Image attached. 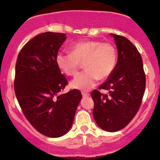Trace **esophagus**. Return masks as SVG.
I'll use <instances>...</instances> for the list:
<instances>
[{
	"label": "esophagus",
	"mask_w": 160,
	"mask_h": 160,
	"mask_svg": "<svg viewBox=\"0 0 160 160\" xmlns=\"http://www.w3.org/2000/svg\"><path fill=\"white\" fill-rule=\"evenodd\" d=\"M82 97H88L89 95V93L85 92H82Z\"/></svg>",
	"instance_id": "esophagus-1"
}]
</instances>
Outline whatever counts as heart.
I'll return each mask as SVG.
<instances>
[{"mask_svg": "<svg viewBox=\"0 0 160 160\" xmlns=\"http://www.w3.org/2000/svg\"><path fill=\"white\" fill-rule=\"evenodd\" d=\"M70 52H58L56 56V65L64 74L74 76L83 63L85 71L77 75L71 82L73 88L80 90H89L98 80L109 78L117 65V48L111 42L82 40L71 45Z\"/></svg>", "mask_w": 160, "mask_h": 160, "instance_id": "1", "label": "heart"}]
</instances>
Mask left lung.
I'll use <instances>...</instances> for the list:
<instances>
[{"mask_svg": "<svg viewBox=\"0 0 160 160\" xmlns=\"http://www.w3.org/2000/svg\"><path fill=\"white\" fill-rule=\"evenodd\" d=\"M117 45L118 58L114 71L98 87L92 92L94 101L93 117L102 129L119 131L131 122L142 102L146 86L143 61L136 47L127 38L111 34Z\"/></svg>", "mask_w": 160, "mask_h": 160, "instance_id": "left-lung-1", "label": "left lung"}]
</instances>
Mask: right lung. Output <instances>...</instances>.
Wrapping results in <instances>:
<instances>
[{
	"instance_id": "1",
	"label": "right lung",
	"mask_w": 160,
	"mask_h": 160,
	"mask_svg": "<svg viewBox=\"0 0 160 160\" xmlns=\"http://www.w3.org/2000/svg\"><path fill=\"white\" fill-rule=\"evenodd\" d=\"M65 40L63 33L38 34L22 47L16 64L14 89L20 108L37 131L50 138L69 131L82 98L78 89L62 93L68 80L56 56Z\"/></svg>"
}]
</instances>
